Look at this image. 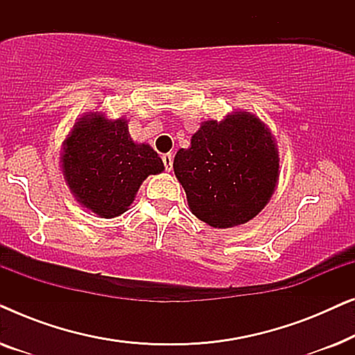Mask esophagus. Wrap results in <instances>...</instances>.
Listing matches in <instances>:
<instances>
[{"label":"esophagus","mask_w":355,"mask_h":355,"mask_svg":"<svg viewBox=\"0 0 355 355\" xmlns=\"http://www.w3.org/2000/svg\"><path fill=\"white\" fill-rule=\"evenodd\" d=\"M162 159H163L164 169H166V171H171V169H173V155H171V153L163 155Z\"/></svg>","instance_id":"1"}]
</instances>
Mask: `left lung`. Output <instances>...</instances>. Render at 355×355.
<instances>
[{
	"label": "left lung",
	"mask_w": 355,
	"mask_h": 355,
	"mask_svg": "<svg viewBox=\"0 0 355 355\" xmlns=\"http://www.w3.org/2000/svg\"><path fill=\"white\" fill-rule=\"evenodd\" d=\"M173 166L193 215L213 227H231L266 205L279 159L265 124L254 114L236 113L221 123L202 124Z\"/></svg>",
	"instance_id": "obj_1"
}]
</instances>
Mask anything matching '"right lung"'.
Instances as JSON below:
<instances>
[{
  "mask_svg": "<svg viewBox=\"0 0 355 355\" xmlns=\"http://www.w3.org/2000/svg\"><path fill=\"white\" fill-rule=\"evenodd\" d=\"M163 169L162 158L150 145L134 144L124 119L87 114L64 142L66 181L77 200L101 218L124 213L144 179Z\"/></svg>",
  "mask_w": 355,
  "mask_h": 355,
  "instance_id": "1",
  "label": "right lung"
}]
</instances>
